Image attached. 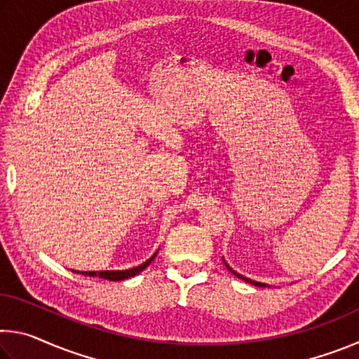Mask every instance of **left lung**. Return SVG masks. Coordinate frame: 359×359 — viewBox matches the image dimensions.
I'll use <instances>...</instances> for the list:
<instances>
[{
	"label": "left lung",
	"instance_id": "obj_1",
	"mask_svg": "<svg viewBox=\"0 0 359 359\" xmlns=\"http://www.w3.org/2000/svg\"><path fill=\"white\" fill-rule=\"evenodd\" d=\"M223 263H224V266H226V269L231 272V274H234L236 277H238V278H241V280H244V282H248V283H252V285H255V287H269V285H266V283H261V282H257V280H252V278H247V277H244V276H241L239 274V272H236L234 269H233V267H229V264L226 263V261H224L223 259Z\"/></svg>",
	"mask_w": 359,
	"mask_h": 359
}]
</instances>
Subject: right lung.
Listing matches in <instances>:
<instances>
[{
	"instance_id": "right-lung-1",
	"label": "right lung",
	"mask_w": 359,
	"mask_h": 359,
	"mask_svg": "<svg viewBox=\"0 0 359 359\" xmlns=\"http://www.w3.org/2000/svg\"><path fill=\"white\" fill-rule=\"evenodd\" d=\"M155 252L151 257L145 261V263L139 264L131 267V269H125V271H72V272H77V274H82V276H88V277H100V278H104V280H112V282H120V280H125V278H130V277H135L137 276L139 272H142L145 267H147L154 258L156 257Z\"/></svg>"
}]
</instances>
